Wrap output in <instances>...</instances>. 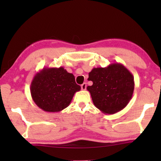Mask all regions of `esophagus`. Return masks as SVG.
Listing matches in <instances>:
<instances>
[{
	"mask_svg": "<svg viewBox=\"0 0 161 161\" xmlns=\"http://www.w3.org/2000/svg\"><path fill=\"white\" fill-rule=\"evenodd\" d=\"M81 89H82V90H85V89H86V83H83L81 85Z\"/></svg>",
	"mask_w": 161,
	"mask_h": 161,
	"instance_id": "34e87169",
	"label": "esophagus"
}]
</instances>
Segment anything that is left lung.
Wrapping results in <instances>:
<instances>
[{
	"label": "left lung",
	"mask_w": 161,
	"mask_h": 161,
	"mask_svg": "<svg viewBox=\"0 0 161 161\" xmlns=\"http://www.w3.org/2000/svg\"><path fill=\"white\" fill-rule=\"evenodd\" d=\"M93 84L86 89L95 107L106 114H114L126 107L134 90V79L122 64L93 68L89 73Z\"/></svg>",
	"instance_id": "1"
}]
</instances>
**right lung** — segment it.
I'll return each mask as SVG.
<instances>
[{
  "instance_id": "add662e5",
  "label": "right lung",
  "mask_w": 161,
  "mask_h": 161,
  "mask_svg": "<svg viewBox=\"0 0 161 161\" xmlns=\"http://www.w3.org/2000/svg\"><path fill=\"white\" fill-rule=\"evenodd\" d=\"M80 89L75 76L62 67L43 68L35 75L31 84L32 100L47 112H59L67 108Z\"/></svg>"
}]
</instances>
